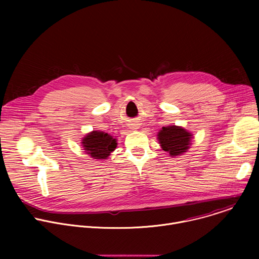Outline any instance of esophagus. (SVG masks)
Masks as SVG:
<instances>
[{
	"label": "esophagus",
	"mask_w": 259,
	"mask_h": 259,
	"mask_svg": "<svg viewBox=\"0 0 259 259\" xmlns=\"http://www.w3.org/2000/svg\"><path fill=\"white\" fill-rule=\"evenodd\" d=\"M135 127H136V125H133V126H132V129H136Z\"/></svg>",
	"instance_id": "34e87169"
}]
</instances>
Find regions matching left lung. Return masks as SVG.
<instances>
[{"label":"left lung","instance_id":"left-lung-1","mask_svg":"<svg viewBox=\"0 0 259 259\" xmlns=\"http://www.w3.org/2000/svg\"><path fill=\"white\" fill-rule=\"evenodd\" d=\"M158 138L163 151L173 157L189 150L192 134L178 126H167L162 128Z\"/></svg>","mask_w":259,"mask_h":259}]
</instances>
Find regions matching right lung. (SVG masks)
Masks as SVG:
<instances>
[{
  "instance_id": "right-lung-1",
  "label": "right lung",
  "mask_w": 259,
  "mask_h": 259,
  "mask_svg": "<svg viewBox=\"0 0 259 259\" xmlns=\"http://www.w3.org/2000/svg\"><path fill=\"white\" fill-rule=\"evenodd\" d=\"M82 144L94 159H106L117 146L116 139L102 131H93L83 138Z\"/></svg>"
}]
</instances>
